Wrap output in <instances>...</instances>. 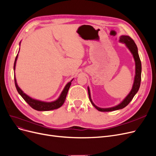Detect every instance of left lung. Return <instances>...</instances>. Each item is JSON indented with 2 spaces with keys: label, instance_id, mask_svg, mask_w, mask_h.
<instances>
[{
  "label": "left lung",
  "instance_id": "1",
  "mask_svg": "<svg viewBox=\"0 0 156 156\" xmlns=\"http://www.w3.org/2000/svg\"><path fill=\"white\" fill-rule=\"evenodd\" d=\"M119 41L126 44L129 50V51L132 54L135 60V75L134 82L133 84L132 89L131 90V91H130L129 93L127 95V97L123 100V101L121 103H120L119 105H116V106L109 108H100L97 107V105L93 102L91 98L90 90L88 87L87 89H88V94H89L90 101H91L93 106L97 109H98L99 112H112V111H115V110H118V109H120L125 108L127 105H128V104L130 102L132 101V100L134 97L135 94L137 93V91H139V89L140 87V81H141V69L142 68H141V62H140V60L138 54V49L137 47V45L135 43L133 40L128 36H120Z\"/></svg>",
  "mask_w": 156,
  "mask_h": 156
}]
</instances>
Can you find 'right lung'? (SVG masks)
<instances>
[{"label": "right lung", "instance_id": "right-lung-1", "mask_svg": "<svg viewBox=\"0 0 156 156\" xmlns=\"http://www.w3.org/2000/svg\"><path fill=\"white\" fill-rule=\"evenodd\" d=\"M20 44H21V42H20ZM17 57H18V54L16 58V59H15L14 66H13L14 71H15V69H16V65ZM14 80H15V85H16V89L17 90L19 94L21 95L25 101H26L30 105V106L33 109L37 110V111H50V110L58 109V108L61 107L62 105L63 104L65 100V98H66L70 86H71V82L73 81V79L71 80V82H69L66 85H65V87H64L61 94H60L59 97L56 100H55V101L51 102H43V101H41V100H36V99H34L31 97H30L27 94H25L18 86V85L17 83V81H16V75L14 76Z\"/></svg>", "mask_w": 156, "mask_h": 156}]
</instances>
